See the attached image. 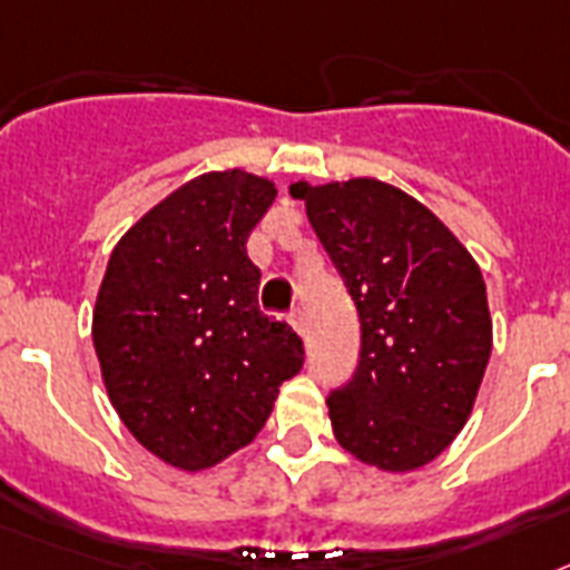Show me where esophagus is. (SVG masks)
<instances>
[{
    "label": "esophagus",
    "instance_id": "34e87169",
    "mask_svg": "<svg viewBox=\"0 0 570 570\" xmlns=\"http://www.w3.org/2000/svg\"><path fill=\"white\" fill-rule=\"evenodd\" d=\"M288 323H291V326H294L296 335H305V314H303V308H294V312L288 314Z\"/></svg>",
    "mask_w": 570,
    "mask_h": 570
}]
</instances>
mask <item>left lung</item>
Returning a JSON list of instances; mask_svg holds the SVG:
<instances>
[{"mask_svg": "<svg viewBox=\"0 0 570 570\" xmlns=\"http://www.w3.org/2000/svg\"><path fill=\"white\" fill-rule=\"evenodd\" d=\"M361 320L358 370L326 399L361 463L413 472L443 454L474 407L492 317L481 267L416 197L355 177L294 183Z\"/></svg>", "mask_w": 570, "mask_h": 570, "instance_id": "1", "label": "left lung"}]
</instances>
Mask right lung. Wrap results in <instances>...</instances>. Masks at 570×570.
<instances>
[{
    "label": "right lung",
    "instance_id": "right-lung-1",
    "mask_svg": "<svg viewBox=\"0 0 570 570\" xmlns=\"http://www.w3.org/2000/svg\"><path fill=\"white\" fill-rule=\"evenodd\" d=\"M276 186L242 168L200 174L112 247L92 312L107 396L159 460L200 472L253 443L303 370V341L258 312L247 238Z\"/></svg>",
    "mask_w": 570,
    "mask_h": 570
}]
</instances>
